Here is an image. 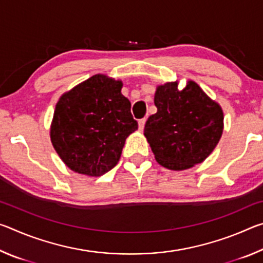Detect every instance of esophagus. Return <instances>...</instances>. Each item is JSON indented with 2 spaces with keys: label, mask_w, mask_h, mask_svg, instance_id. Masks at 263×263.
I'll use <instances>...</instances> for the list:
<instances>
[{
  "label": "esophagus",
  "mask_w": 263,
  "mask_h": 263,
  "mask_svg": "<svg viewBox=\"0 0 263 263\" xmlns=\"http://www.w3.org/2000/svg\"><path fill=\"white\" fill-rule=\"evenodd\" d=\"M145 123H146V118H141V119H139V122H138V124H139V130H144V127H145Z\"/></svg>",
  "instance_id": "34e87169"
}]
</instances>
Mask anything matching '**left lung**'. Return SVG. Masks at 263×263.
<instances>
[{
  "instance_id": "left-lung-1",
  "label": "left lung",
  "mask_w": 263,
  "mask_h": 263,
  "mask_svg": "<svg viewBox=\"0 0 263 263\" xmlns=\"http://www.w3.org/2000/svg\"><path fill=\"white\" fill-rule=\"evenodd\" d=\"M157 114L145 124L157 161L173 171H183L205 160L219 141L224 116L219 105L194 81L182 90L177 82L157 89Z\"/></svg>"
}]
</instances>
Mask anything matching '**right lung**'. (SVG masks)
<instances>
[{"mask_svg":"<svg viewBox=\"0 0 263 263\" xmlns=\"http://www.w3.org/2000/svg\"><path fill=\"white\" fill-rule=\"evenodd\" d=\"M122 82L94 75L58 102L51 140L72 171L101 176L121 158L125 139L138 128Z\"/></svg>","mask_w":263,"mask_h":263,"instance_id":"right-lung-1","label":"right lung"}]
</instances>
